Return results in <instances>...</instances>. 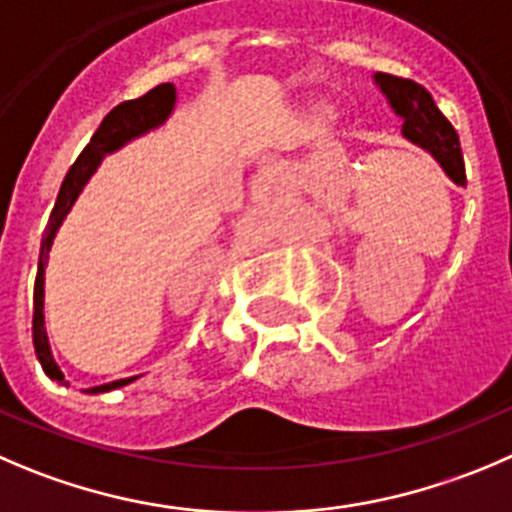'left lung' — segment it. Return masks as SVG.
<instances>
[{
	"label": "left lung",
	"instance_id": "8db88e82",
	"mask_svg": "<svg viewBox=\"0 0 512 512\" xmlns=\"http://www.w3.org/2000/svg\"><path fill=\"white\" fill-rule=\"evenodd\" d=\"M374 85L387 97L394 115L402 120V135L415 148L432 155V160L445 170V175L455 186H465L460 138H457L455 128L447 123L445 115L440 113L430 92L417 82L384 75V72H374Z\"/></svg>",
	"mask_w": 512,
	"mask_h": 512
}]
</instances>
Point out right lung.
I'll return each instance as SVG.
<instances>
[{
  "label": "right lung",
  "instance_id": "right-lung-1",
  "mask_svg": "<svg viewBox=\"0 0 512 512\" xmlns=\"http://www.w3.org/2000/svg\"><path fill=\"white\" fill-rule=\"evenodd\" d=\"M175 85L173 82H163V85L153 87L150 92H145L138 100H125L118 107H113L110 113L105 115V120L100 123V128L95 130V135L90 138V143L85 145V150L80 153V158L75 160L70 170H67L65 180H62L60 196H57L55 208L50 213V221H47L45 236H42L40 246V264H37V279H34V311H32V342L37 359H40L42 369H45L47 377L57 384H70L65 382V374L57 367L55 357H52L50 339H47L45 329V266L50 259L52 243H55L57 231H60L62 221L67 218V213L72 211L75 201L80 198L82 188L87 186V180L95 175L97 165L102 163V158L115 150H120L123 145H128L130 140L140 138V135L150 133V130L160 128L165 120L170 118L175 107ZM138 377H125L115 379V382L97 384V387L82 389L85 394H100L110 392V389H118L130 384Z\"/></svg>",
  "mask_w": 512,
  "mask_h": 512
}]
</instances>
